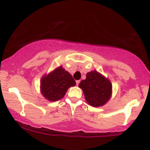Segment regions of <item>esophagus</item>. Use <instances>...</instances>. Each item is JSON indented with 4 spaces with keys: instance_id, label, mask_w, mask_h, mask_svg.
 <instances>
[{
    "instance_id": "obj_1",
    "label": "esophagus",
    "mask_w": 150,
    "mask_h": 150,
    "mask_svg": "<svg viewBox=\"0 0 150 150\" xmlns=\"http://www.w3.org/2000/svg\"><path fill=\"white\" fill-rule=\"evenodd\" d=\"M80 80H76V85H78L79 84H80Z\"/></svg>"
}]
</instances>
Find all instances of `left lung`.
<instances>
[{
    "label": "left lung",
    "instance_id": "8db88e82",
    "mask_svg": "<svg viewBox=\"0 0 150 150\" xmlns=\"http://www.w3.org/2000/svg\"><path fill=\"white\" fill-rule=\"evenodd\" d=\"M79 87L83 91L86 101L92 106H101L107 102L111 94V82L98 72H89Z\"/></svg>",
    "mask_w": 150,
    "mask_h": 150
}]
</instances>
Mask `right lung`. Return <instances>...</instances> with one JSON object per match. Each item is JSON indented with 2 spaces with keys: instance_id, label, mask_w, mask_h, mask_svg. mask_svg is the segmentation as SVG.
Masks as SVG:
<instances>
[{
  "instance_id": "1",
  "label": "right lung",
  "mask_w": 150,
  "mask_h": 150,
  "mask_svg": "<svg viewBox=\"0 0 150 150\" xmlns=\"http://www.w3.org/2000/svg\"><path fill=\"white\" fill-rule=\"evenodd\" d=\"M75 84L72 75L61 66L42 77L41 89L46 99L55 101L62 99L68 88L75 86Z\"/></svg>"
}]
</instances>
